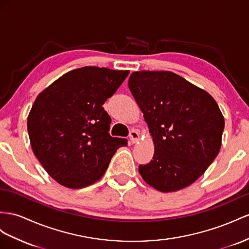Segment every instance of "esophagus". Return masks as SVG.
Instances as JSON below:
<instances>
[{"mask_svg": "<svg viewBox=\"0 0 249 249\" xmlns=\"http://www.w3.org/2000/svg\"><path fill=\"white\" fill-rule=\"evenodd\" d=\"M129 139H130V142L131 143H137L139 141L140 139V133L138 130H135L132 129L130 132H129Z\"/></svg>", "mask_w": 249, "mask_h": 249, "instance_id": "obj_1", "label": "esophagus"}]
</instances>
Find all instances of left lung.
Here are the masks:
<instances>
[{
	"label": "left lung",
	"instance_id": "8db88e82",
	"mask_svg": "<svg viewBox=\"0 0 249 249\" xmlns=\"http://www.w3.org/2000/svg\"><path fill=\"white\" fill-rule=\"evenodd\" d=\"M128 87L155 143L152 160L139 166L143 180L162 193L189 186L221 148L224 118L216 102L171 71L132 72Z\"/></svg>",
	"mask_w": 249,
	"mask_h": 249
}]
</instances>
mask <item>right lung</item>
<instances>
[{"mask_svg": "<svg viewBox=\"0 0 249 249\" xmlns=\"http://www.w3.org/2000/svg\"><path fill=\"white\" fill-rule=\"evenodd\" d=\"M128 70L86 66L54 81L36 99L27 120L34 154L61 185L83 188L100 180L114 152L127 144L109 135L103 104Z\"/></svg>", "mask_w": 249, "mask_h": 249, "instance_id": "add662e5", "label": "right lung"}]
</instances>
